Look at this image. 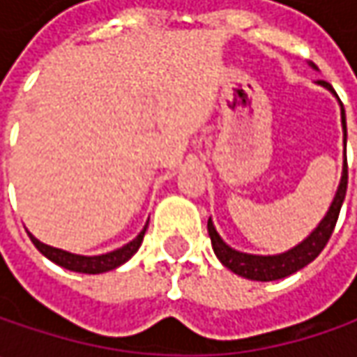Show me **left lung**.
<instances>
[{
	"mask_svg": "<svg viewBox=\"0 0 357 357\" xmlns=\"http://www.w3.org/2000/svg\"><path fill=\"white\" fill-rule=\"evenodd\" d=\"M320 85L332 91V87L326 81H320ZM342 127H344V144H346V119H344V111H342ZM346 190H348V158H344V169H342V178H340L336 197L332 200L326 216L320 220V225L314 228L308 238L302 240L298 246L290 248L288 252L274 254V256H258V254L238 252V250L230 248L227 242L220 238V234L214 228L213 220L208 218V234H211V242H213V250L216 254V258L228 270H232L234 274H238L242 278H248V280H280V278H286V276L294 274V272L302 270L304 266H308L310 262L322 252L324 246L328 244V240H330L334 228H336L340 208H342L344 199H346Z\"/></svg>",
	"mask_w": 357,
	"mask_h": 357,
	"instance_id": "obj_1",
	"label": "left lung"
}]
</instances>
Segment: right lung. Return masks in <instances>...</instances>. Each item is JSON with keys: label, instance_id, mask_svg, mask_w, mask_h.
<instances>
[{"label": "right lung", "instance_id": "obj_1", "mask_svg": "<svg viewBox=\"0 0 357 357\" xmlns=\"http://www.w3.org/2000/svg\"><path fill=\"white\" fill-rule=\"evenodd\" d=\"M146 227H149V222H146L143 230L139 232V236L130 240L129 244L121 246V248L113 250V252L101 254V256H81V254L65 252L61 248H53V246H49V244L39 242L31 232H27V234H29V238H31V242L35 244V248L43 254L45 258H49L51 262L67 268V270H73V272H81V274H101V272H109V270H115V268H119L121 264H125L130 256L139 250V246H141V242H143L144 238V232H146Z\"/></svg>", "mask_w": 357, "mask_h": 357}]
</instances>
